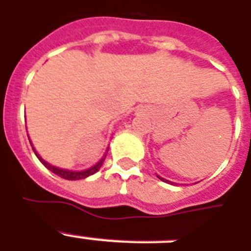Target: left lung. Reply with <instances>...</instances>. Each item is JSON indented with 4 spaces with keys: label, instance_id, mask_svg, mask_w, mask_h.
<instances>
[{
    "label": "left lung",
    "instance_id": "1",
    "mask_svg": "<svg viewBox=\"0 0 251 251\" xmlns=\"http://www.w3.org/2000/svg\"><path fill=\"white\" fill-rule=\"evenodd\" d=\"M159 178H160V179H162V180H163V182H167V183H168V182H169V180L164 179V178H162V177H159Z\"/></svg>",
    "mask_w": 251,
    "mask_h": 251
}]
</instances>
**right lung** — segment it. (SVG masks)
<instances>
[{"label":"right lung","instance_id":"right-lung-1","mask_svg":"<svg viewBox=\"0 0 251 251\" xmlns=\"http://www.w3.org/2000/svg\"><path fill=\"white\" fill-rule=\"evenodd\" d=\"M30 144H31V143H30ZM32 150H34V151H35L34 148H32ZM107 151H108V150H107ZM35 154H36V156H38L39 160H40V162L43 163V164H44L45 167H47L48 169H49V171H51V172H53L54 174H56V176H59V177L64 178V179H69V180L83 179V178L88 177V176H92V174H95L96 172L99 171L100 168H101L102 163H103L104 158H106V156H104V158H102L101 160H100V162L95 165V167L89 168V169H87V171H82V172H72V171H65V169H60V168L53 167V165H50L49 163H47V162H45V160H43V159H41L40 156H39L38 152L35 151Z\"/></svg>","mask_w":251,"mask_h":251}]
</instances>
